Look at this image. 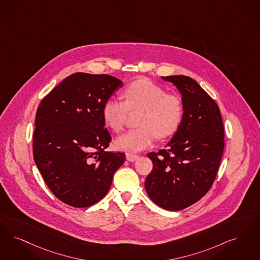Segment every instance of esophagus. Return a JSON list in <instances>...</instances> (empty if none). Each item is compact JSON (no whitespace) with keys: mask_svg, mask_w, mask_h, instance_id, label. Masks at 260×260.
Returning <instances> with one entry per match:
<instances>
[{"mask_svg":"<svg viewBox=\"0 0 260 260\" xmlns=\"http://www.w3.org/2000/svg\"><path fill=\"white\" fill-rule=\"evenodd\" d=\"M125 157H126V159H127L128 161L134 162V161H135L139 156H136V155H131V154H127V155L125 156Z\"/></svg>","mask_w":260,"mask_h":260,"instance_id":"1","label":"esophagus"}]
</instances>
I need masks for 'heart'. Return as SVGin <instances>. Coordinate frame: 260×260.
<instances>
[{
	"label": "heart",
	"instance_id": "obj_1",
	"mask_svg": "<svg viewBox=\"0 0 260 260\" xmlns=\"http://www.w3.org/2000/svg\"><path fill=\"white\" fill-rule=\"evenodd\" d=\"M124 102L110 98L104 104V122L112 131L124 128L131 113L139 112L138 125L115 140L116 148L128 154L143 151L154 144L156 135L167 138L175 134L183 118L181 99L167 92L150 80L129 84L123 93Z\"/></svg>",
	"mask_w": 260,
	"mask_h": 260
}]
</instances>
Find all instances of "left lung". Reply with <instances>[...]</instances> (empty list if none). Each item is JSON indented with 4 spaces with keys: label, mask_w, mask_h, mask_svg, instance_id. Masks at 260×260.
Returning <instances> with one entry per match:
<instances>
[{
    "label": "left lung",
    "mask_w": 260,
    "mask_h": 260,
    "mask_svg": "<svg viewBox=\"0 0 260 260\" xmlns=\"http://www.w3.org/2000/svg\"><path fill=\"white\" fill-rule=\"evenodd\" d=\"M161 78L182 94L183 118L166 148L147 155L153 170L145 189L157 206L180 211L212 187L223 153L224 129L218 104L197 81L185 75Z\"/></svg>",
    "instance_id": "8db88e82"
}]
</instances>
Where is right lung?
<instances>
[{"instance_id":"right-lung-1","label":"right lung","mask_w":260,"mask_h":260,"mask_svg":"<svg viewBox=\"0 0 260 260\" xmlns=\"http://www.w3.org/2000/svg\"><path fill=\"white\" fill-rule=\"evenodd\" d=\"M123 82L107 74L76 73L64 78L39 105L34 159L53 194L76 208L106 196L124 153L104 152L111 136L104 104Z\"/></svg>"}]
</instances>
